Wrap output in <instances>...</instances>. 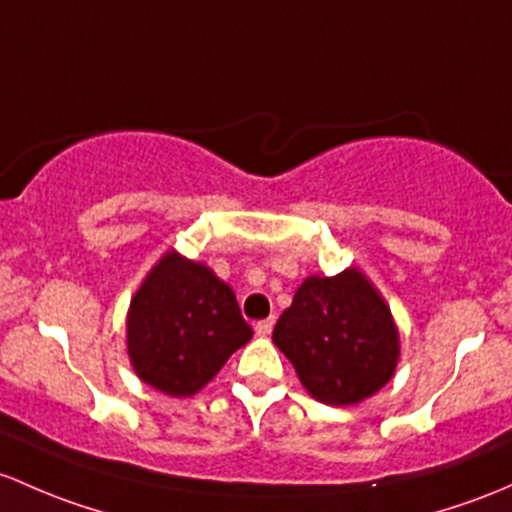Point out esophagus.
<instances>
[{"instance_id": "1", "label": "esophagus", "mask_w": 512, "mask_h": 512, "mask_svg": "<svg viewBox=\"0 0 512 512\" xmlns=\"http://www.w3.org/2000/svg\"><path fill=\"white\" fill-rule=\"evenodd\" d=\"M272 328H274V316H270V319L257 321V324H255V333H257V336H270Z\"/></svg>"}]
</instances>
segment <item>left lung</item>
I'll return each mask as SVG.
<instances>
[{"label":"left lung","mask_w":512,"mask_h":512,"mask_svg":"<svg viewBox=\"0 0 512 512\" xmlns=\"http://www.w3.org/2000/svg\"><path fill=\"white\" fill-rule=\"evenodd\" d=\"M301 385L324 405H355L378 392L397 365L390 309L360 272L309 277L272 333Z\"/></svg>","instance_id":"8db88e82"}]
</instances>
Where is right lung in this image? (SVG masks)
Masks as SVG:
<instances>
[{
    "label": "right lung",
    "mask_w": 512,
    "mask_h": 512,
    "mask_svg": "<svg viewBox=\"0 0 512 512\" xmlns=\"http://www.w3.org/2000/svg\"><path fill=\"white\" fill-rule=\"evenodd\" d=\"M252 336L233 289L169 252L132 299L127 348L147 385L174 397L201 390Z\"/></svg>",
    "instance_id": "right-lung-1"
}]
</instances>
